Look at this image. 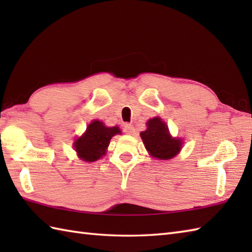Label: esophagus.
<instances>
[{
  "mask_svg": "<svg viewBox=\"0 0 252 252\" xmlns=\"http://www.w3.org/2000/svg\"><path fill=\"white\" fill-rule=\"evenodd\" d=\"M123 131H125V133H126V134H133L135 129L134 126L130 125V123H126V125H125V126H123Z\"/></svg>",
  "mask_w": 252,
  "mask_h": 252,
  "instance_id": "obj_1",
  "label": "esophagus"
}]
</instances>
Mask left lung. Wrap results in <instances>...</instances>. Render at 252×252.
I'll use <instances>...</instances> for the list:
<instances>
[{"instance_id":"1","label":"left lung","mask_w":252,"mask_h":252,"mask_svg":"<svg viewBox=\"0 0 252 252\" xmlns=\"http://www.w3.org/2000/svg\"><path fill=\"white\" fill-rule=\"evenodd\" d=\"M146 125L147 130L141 132V137L153 157L168 160L181 151L182 141L171 137L167 125L160 118L149 119Z\"/></svg>"}]
</instances>
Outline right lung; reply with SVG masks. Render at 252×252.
I'll list each match as a JSON object with an SVG mask.
<instances>
[{
	"instance_id": "right-lung-1",
	"label": "right lung",
	"mask_w": 252,
	"mask_h": 252,
	"mask_svg": "<svg viewBox=\"0 0 252 252\" xmlns=\"http://www.w3.org/2000/svg\"><path fill=\"white\" fill-rule=\"evenodd\" d=\"M120 133L118 126L108 127L105 126L103 122L94 120L89 125L87 132L74 142V149L84 161H96L105 155L111 137Z\"/></svg>"
}]
</instances>
